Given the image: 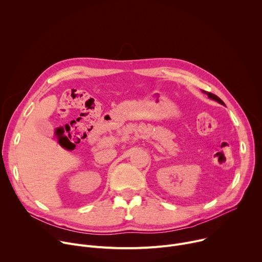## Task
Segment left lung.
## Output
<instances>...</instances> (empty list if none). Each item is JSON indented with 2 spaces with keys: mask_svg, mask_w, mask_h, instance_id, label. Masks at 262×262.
<instances>
[{
  "mask_svg": "<svg viewBox=\"0 0 262 262\" xmlns=\"http://www.w3.org/2000/svg\"><path fill=\"white\" fill-rule=\"evenodd\" d=\"M203 93H205V94H207V96L209 97V98H211V99H213V100H215V101H217L219 103H221V104H224V102H223V100L221 99V98H219L216 95H214V94H212V93H210V92H206V91H203Z\"/></svg>",
  "mask_w": 262,
  "mask_h": 262,
  "instance_id": "obj_1",
  "label": "left lung"
}]
</instances>
